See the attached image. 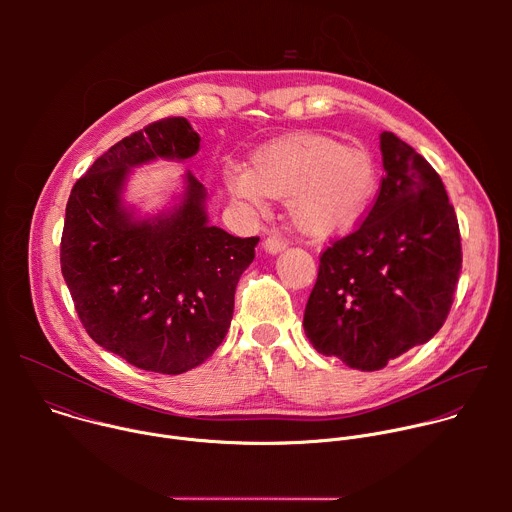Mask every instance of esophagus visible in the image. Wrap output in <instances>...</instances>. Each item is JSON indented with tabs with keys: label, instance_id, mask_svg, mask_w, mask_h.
<instances>
[{
	"label": "esophagus",
	"instance_id": "esophagus-1",
	"mask_svg": "<svg viewBox=\"0 0 512 512\" xmlns=\"http://www.w3.org/2000/svg\"><path fill=\"white\" fill-rule=\"evenodd\" d=\"M285 239L283 237H279L277 233H271L265 241H263V249L267 251V253H271V255H275V253H279L281 249H285Z\"/></svg>",
	"mask_w": 512,
	"mask_h": 512
}]
</instances>
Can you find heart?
I'll return each instance as SVG.
<instances>
[{
  "mask_svg": "<svg viewBox=\"0 0 512 512\" xmlns=\"http://www.w3.org/2000/svg\"><path fill=\"white\" fill-rule=\"evenodd\" d=\"M231 192L261 208L285 198L294 225L310 237L350 229L377 192L373 156L322 133L281 135L253 152L247 170L229 174Z\"/></svg>",
  "mask_w": 512,
  "mask_h": 512,
  "instance_id": "heart-1",
  "label": "heart"
}]
</instances>
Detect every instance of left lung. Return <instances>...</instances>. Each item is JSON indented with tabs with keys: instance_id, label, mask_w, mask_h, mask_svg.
<instances>
[{
	"instance_id": "1",
	"label": "left lung",
	"mask_w": 512,
	"mask_h": 512,
	"mask_svg": "<svg viewBox=\"0 0 512 512\" xmlns=\"http://www.w3.org/2000/svg\"><path fill=\"white\" fill-rule=\"evenodd\" d=\"M385 176L367 218L320 255L304 312L314 348L350 369L379 371L427 342L450 314L462 269L460 227L444 182L391 131Z\"/></svg>"
}]
</instances>
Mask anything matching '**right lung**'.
<instances>
[{"mask_svg": "<svg viewBox=\"0 0 512 512\" xmlns=\"http://www.w3.org/2000/svg\"><path fill=\"white\" fill-rule=\"evenodd\" d=\"M198 148L184 117L154 121L97 158L66 202L60 267L87 334L162 375L198 367L225 340L239 277L259 243L208 225L206 190L192 172L170 212L135 221L123 206L131 168L182 162Z\"/></svg>", "mask_w": 512, "mask_h": 512, "instance_id": "1", "label": "right lung"}]
</instances>
